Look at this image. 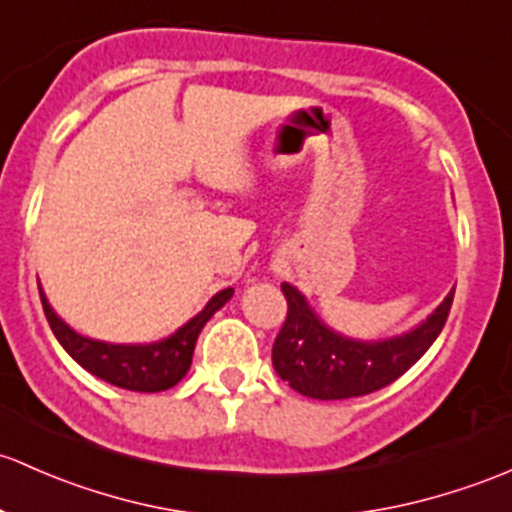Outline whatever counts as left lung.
Wrapping results in <instances>:
<instances>
[{
	"label": "left lung",
	"instance_id": "left-lung-1",
	"mask_svg": "<svg viewBox=\"0 0 512 512\" xmlns=\"http://www.w3.org/2000/svg\"><path fill=\"white\" fill-rule=\"evenodd\" d=\"M287 319L272 346V365L294 390L314 400H346L395 383L429 351L449 316L454 292L417 328L385 341H355L331 331L292 284H282Z\"/></svg>",
	"mask_w": 512,
	"mask_h": 512
}]
</instances>
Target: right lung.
Returning a JSON list of instances; mask_svg holds the SVG:
<instances>
[{"mask_svg":"<svg viewBox=\"0 0 512 512\" xmlns=\"http://www.w3.org/2000/svg\"><path fill=\"white\" fill-rule=\"evenodd\" d=\"M233 297V289H223L208 301L201 314L193 316L186 326L171 333L169 338L157 343H144V346H115V343L93 341L88 336H80L71 326L63 324L53 309L48 306L46 297L41 294L43 314H46L51 331L56 333L58 343L73 355L75 363L83 365L88 373L98 375L105 383L122 387V390L134 392H161L169 390L179 383L191 368L193 348L196 338L206 321L211 319L215 311Z\"/></svg>","mask_w":512,"mask_h":512,"instance_id":"add662e5","label":"right lung"}]
</instances>
